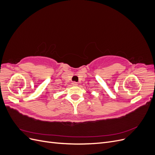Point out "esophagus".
<instances>
[{"label": "esophagus", "instance_id": "1", "mask_svg": "<svg viewBox=\"0 0 155 155\" xmlns=\"http://www.w3.org/2000/svg\"><path fill=\"white\" fill-rule=\"evenodd\" d=\"M72 85L73 86H77V85H78V83H77V82H75V81H74V82H72Z\"/></svg>", "mask_w": 155, "mask_h": 155}]
</instances>
